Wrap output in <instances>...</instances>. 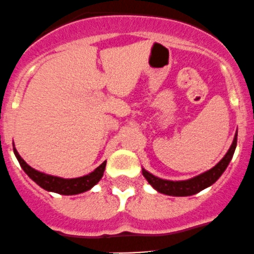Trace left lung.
I'll list each match as a JSON object with an SVG mask.
<instances>
[{"label": "left lung", "mask_w": 254, "mask_h": 254, "mask_svg": "<svg viewBox=\"0 0 254 254\" xmlns=\"http://www.w3.org/2000/svg\"><path fill=\"white\" fill-rule=\"evenodd\" d=\"M237 145V134L235 135V139L232 141L231 147L229 148L226 155L224 156L221 161L217 163L215 167H212L211 170H209L207 172L203 173L200 176H196L194 178L188 179V181H167V179H161L158 177H155L151 173H148L147 171L142 168V175L147 179L148 183L153 187L157 191L162 194H167V195H173V196H188V195H194V194L199 193L203 189L207 188L211 184H214L217 179L220 178V176L224 173V171L226 170L227 166H229L230 161H231L232 156L235 153V148Z\"/></svg>", "instance_id": "obj_1"}]
</instances>
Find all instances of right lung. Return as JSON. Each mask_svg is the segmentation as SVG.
<instances>
[{
	"label": "right lung",
	"mask_w": 254,
	"mask_h": 254,
	"mask_svg": "<svg viewBox=\"0 0 254 254\" xmlns=\"http://www.w3.org/2000/svg\"><path fill=\"white\" fill-rule=\"evenodd\" d=\"M13 151L18 162H19L20 167L23 168V171H24V172L27 173L38 186H40L43 189H45V190L63 194V195H75V194H79L83 193V191L89 190V189L93 186H96L99 182V179L103 177L107 165V161H104L99 167H97L96 170L92 173H89V175L79 177V178L65 179L60 178V177L45 175V173H42L39 172V171L34 170V168L30 167L29 165H27V162L20 157L19 153L17 152V150L14 147Z\"/></svg>",
	"instance_id": "1"
}]
</instances>
